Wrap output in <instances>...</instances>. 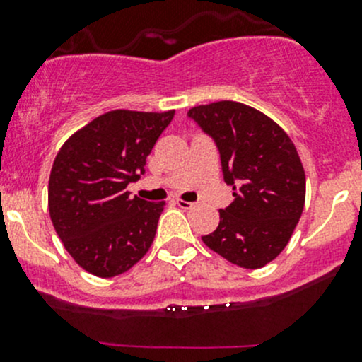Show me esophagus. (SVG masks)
I'll use <instances>...</instances> for the list:
<instances>
[{"instance_id": "esophagus-1", "label": "esophagus", "mask_w": 362, "mask_h": 362, "mask_svg": "<svg viewBox=\"0 0 362 362\" xmlns=\"http://www.w3.org/2000/svg\"><path fill=\"white\" fill-rule=\"evenodd\" d=\"M177 204L182 208V210H191V208L194 206V203L184 202V199H177Z\"/></svg>"}]
</instances>
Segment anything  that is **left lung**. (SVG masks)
<instances>
[{
    "label": "left lung",
    "mask_w": 362,
    "mask_h": 362,
    "mask_svg": "<svg viewBox=\"0 0 362 362\" xmlns=\"http://www.w3.org/2000/svg\"><path fill=\"white\" fill-rule=\"evenodd\" d=\"M221 154L233 203L204 245L233 264L257 269L289 243L305 206V170L286 131L255 108L217 101L187 112Z\"/></svg>",
    "instance_id": "obj_1"
}]
</instances>
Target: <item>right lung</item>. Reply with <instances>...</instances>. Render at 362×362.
Instances as JSON below:
<instances>
[{
  "instance_id": "add662e5",
  "label": "right lung",
  "mask_w": 362,
  "mask_h": 362,
  "mask_svg": "<svg viewBox=\"0 0 362 362\" xmlns=\"http://www.w3.org/2000/svg\"><path fill=\"white\" fill-rule=\"evenodd\" d=\"M175 110H113L64 141L49 178L50 221L64 249L86 272L112 279L151 249L164 203L126 191L145 173Z\"/></svg>"
}]
</instances>
